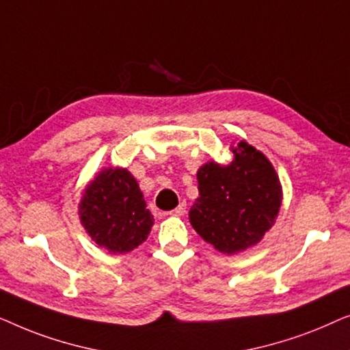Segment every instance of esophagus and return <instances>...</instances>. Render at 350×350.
<instances>
[{
  "label": "esophagus",
  "instance_id": "34e87169",
  "mask_svg": "<svg viewBox=\"0 0 350 350\" xmlns=\"http://www.w3.org/2000/svg\"><path fill=\"white\" fill-rule=\"evenodd\" d=\"M186 213V204L181 202L178 207H176L175 210H172V212L169 215H175V217H183V215Z\"/></svg>",
  "mask_w": 350,
  "mask_h": 350
}]
</instances>
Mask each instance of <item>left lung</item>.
<instances>
[{"label":"left lung","mask_w":350,"mask_h":350,"mask_svg":"<svg viewBox=\"0 0 350 350\" xmlns=\"http://www.w3.org/2000/svg\"><path fill=\"white\" fill-rule=\"evenodd\" d=\"M229 151V164L210 161L199 167L189 223L215 250L236 255L274 226L284 194L274 165L260 150L242 140Z\"/></svg>","instance_id":"obj_1"}]
</instances>
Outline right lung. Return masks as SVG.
I'll return each mask as SVG.
<instances>
[{
	"mask_svg": "<svg viewBox=\"0 0 350 350\" xmlns=\"http://www.w3.org/2000/svg\"><path fill=\"white\" fill-rule=\"evenodd\" d=\"M78 215L89 237L113 255L142 245L154 224L137 180L121 167L102 169L89 181Z\"/></svg>",
	"mask_w": 350,
	"mask_h": 350,
	"instance_id": "obj_1",
	"label": "right lung"
}]
</instances>
